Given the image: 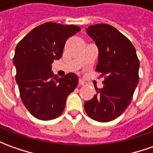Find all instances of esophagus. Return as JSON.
<instances>
[{
  "label": "esophagus",
  "instance_id": "1",
  "mask_svg": "<svg viewBox=\"0 0 153 153\" xmlns=\"http://www.w3.org/2000/svg\"><path fill=\"white\" fill-rule=\"evenodd\" d=\"M79 85H85V82L84 80H82L81 79H79Z\"/></svg>",
  "mask_w": 153,
  "mask_h": 153
}]
</instances>
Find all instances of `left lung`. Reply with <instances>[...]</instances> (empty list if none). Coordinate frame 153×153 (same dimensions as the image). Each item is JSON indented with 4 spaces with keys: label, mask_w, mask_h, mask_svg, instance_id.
Returning a JSON list of instances; mask_svg holds the SVG:
<instances>
[{
    "label": "left lung",
    "mask_w": 153,
    "mask_h": 153,
    "mask_svg": "<svg viewBox=\"0 0 153 153\" xmlns=\"http://www.w3.org/2000/svg\"><path fill=\"white\" fill-rule=\"evenodd\" d=\"M86 33L99 49L96 71L105 78L104 87L85 102V110L91 119L108 122L120 116L132 100L139 81L140 62L132 43L116 28L96 24Z\"/></svg>",
    "instance_id": "8db88e82"
}]
</instances>
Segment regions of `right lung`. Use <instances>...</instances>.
Returning a JSON list of instances; mask_svg holds the SVG:
<instances>
[{
  "mask_svg": "<svg viewBox=\"0 0 153 153\" xmlns=\"http://www.w3.org/2000/svg\"><path fill=\"white\" fill-rule=\"evenodd\" d=\"M75 25L46 22L27 34L16 47V81L25 107L37 119L48 120L63 113L68 94L78 85V76L53 75L52 63L62 55L67 39L79 32Z\"/></svg>",
  "mask_w": 153,
  "mask_h": 153,
  "instance_id": "right-lung-1",
  "label": "right lung"
}]
</instances>
